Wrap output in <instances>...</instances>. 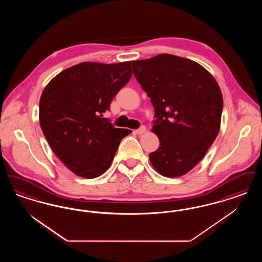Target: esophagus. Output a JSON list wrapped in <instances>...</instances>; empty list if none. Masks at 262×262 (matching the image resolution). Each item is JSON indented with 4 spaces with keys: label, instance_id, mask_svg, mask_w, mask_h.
Returning a JSON list of instances; mask_svg holds the SVG:
<instances>
[{
    "label": "esophagus",
    "instance_id": "1",
    "mask_svg": "<svg viewBox=\"0 0 262 262\" xmlns=\"http://www.w3.org/2000/svg\"><path fill=\"white\" fill-rule=\"evenodd\" d=\"M145 130H146V127L144 125H141L139 128H137L136 133H137V135H142V134L145 133Z\"/></svg>",
    "mask_w": 262,
    "mask_h": 262
}]
</instances>
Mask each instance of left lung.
Here are the masks:
<instances>
[{
	"mask_svg": "<svg viewBox=\"0 0 262 262\" xmlns=\"http://www.w3.org/2000/svg\"><path fill=\"white\" fill-rule=\"evenodd\" d=\"M134 75L154 107L152 132L160 141L149 154L165 177L189 172L217 137L223 97L214 77L200 63L170 54L133 61Z\"/></svg>",
	"mask_w": 262,
	"mask_h": 262,
	"instance_id": "obj_1",
	"label": "left lung"
}]
</instances>
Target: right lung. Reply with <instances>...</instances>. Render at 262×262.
<instances>
[{"instance_id":"obj_1","label":"right lung","mask_w":262,"mask_h":262,"mask_svg":"<svg viewBox=\"0 0 262 262\" xmlns=\"http://www.w3.org/2000/svg\"><path fill=\"white\" fill-rule=\"evenodd\" d=\"M130 62H84L55 76L39 102L41 129L58 158L75 174L93 179L111 165L130 132L115 127L104 113L129 81Z\"/></svg>"}]
</instances>
